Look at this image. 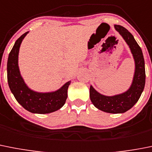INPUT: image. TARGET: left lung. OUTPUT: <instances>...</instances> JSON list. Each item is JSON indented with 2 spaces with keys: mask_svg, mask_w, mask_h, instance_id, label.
<instances>
[{
  "mask_svg": "<svg viewBox=\"0 0 152 152\" xmlns=\"http://www.w3.org/2000/svg\"><path fill=\"white\" fill-rule=\"evenodd\" d=\"M115 28L129 46L135 62V72L133 81L126 91L115 96H105L90 87V97L92 103L98 109L107 113H124L130 110L141 96L145 83V69L142 51L131 33L124 27L115 25Z\"/></svg>",
  "mask_w": 152,
  "mask_h": 152,
  "instance_id": "1",
  "label": "left lung"
}]
</instances>
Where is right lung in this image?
<instances>
[{"mask_svg":"<svg viewBox=\"0 0 152 152\" xmlns=\"http://www.w3.org/2000/svg\"><path fill=\"white\" fill-rule=\"evenodd\" d=\"M28 33V31L16 40L9 54L7 60L8 84L16 101L25 109L34 114L51 113L60 109L65 105L71 81L66 82L59 90L48 93L36 92L28 87L20 74L18 61L20 45Z\"/></svg>","mask_w":152,"mask_h":152,"instance_id":"add662e5","label":"right lung"}]
</instances>
